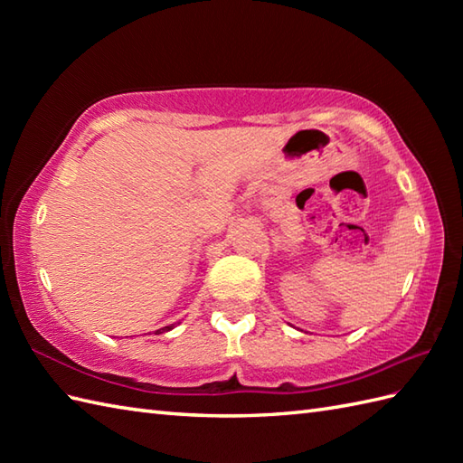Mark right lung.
Wrapping results in <instances>:
<instances>
[{
  "label": "right lung",
  "instance_id": "obj_1",
  "mask_svg": "<svg viewBox=\"0 0 463 463\" xmlns=\"http://www.w3.org/2000/svg\"><path fill=\"white\" fill-rule=\"evenodd\" d=\"M175 328V324H171V326H165V328H159L156 330V334H161V332H169V330H173Z\"/></svg>",
  "mask_w": 463,
  "mask_h": 463
}]
</instances>
